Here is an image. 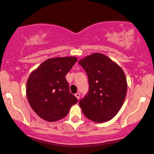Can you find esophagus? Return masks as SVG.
I'll use <instances>...</instances> for the list:
<instances>
[{"label":"esophagus","mask_w":154,"mask_h":154,"mask_svg":"<svg viewBox=\"0 0 154 154\" xmlns=\"http://www.w3.org/2000/svg\"><path fill=\"white\" fill-rule=\"evenodd\" d=\"M75 97H76L78 99H80V97H81V94H80V93H76L75 94Z\"/></svg>","instance_id":"obj_1"}]
</instances>
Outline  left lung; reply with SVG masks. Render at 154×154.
I'll return each mask as SVG.
<instances>
[{
  "label": "left lung",
  "instance_id": "obj_1",
  "mask_svg": "<svg viewBox=\"0 0 154 154\" xmlns=\"http://www.w3.org/2000/svg\"><path fill=\"white\" fill-rule=\"evenodd\" d=\"M88 76L89 92L79 101L82 112L97 123L112 119L117 114L127 92L126 78L122 69L108 56L92 53L80 60Z\"/></svg>",
  "mask_w": 154,
  "mask_h": 154
}]
</instances>
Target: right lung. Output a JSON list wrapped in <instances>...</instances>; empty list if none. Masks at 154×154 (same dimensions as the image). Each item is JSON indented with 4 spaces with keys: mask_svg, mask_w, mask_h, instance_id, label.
I'll return each mask as SVG.
<instances>
[{
    "mask_svg": "<svg viewBox=\"0 0 154 154\" xmlns=\"http://www.w3.org/2000/svg\"><path fill=\"white\" fill-rule=\"evenodd\" d=\"M76 57H58L46 60L29 75L26 96L34 112L44 120L56 122L63 119L78 102L70 93L66 75Z\"/></svg>",
    "mask_w": 154,
    "mask_h": 154,
    "instance_id": "add662e5",
    "label": "right lung"
}]
</instances>
